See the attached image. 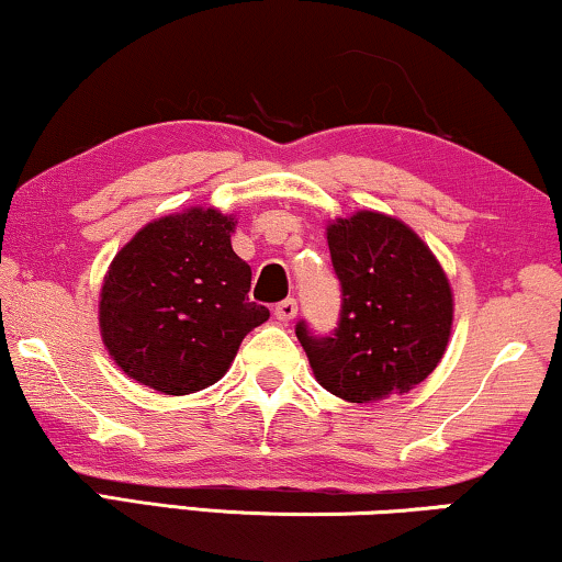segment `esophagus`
Here are the masks:
<instances>
[{
	"instance_id": "esophagus-1",
	"label": "esophagus",
	"mask_w": 562,
	"mask_h": 562,
	"mask_svg": "<svg viewBox=\"0 0 562 562\" xmlns=\"http://www.w3.org/2000/svg\"><path fill=\"white\" fill-rule=\"evenodd\" d=\"M273 314H276V319H281V322H291V319L296 317V302H294V299H283V302L276 304Z\"/></svg>"
}]
</instances>
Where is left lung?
Instances as JSON below:
<instances>
[{
  "instance_id": "left-lung-1",
  "label": "left lung",
  "mask_w": 562,
  "mask_h": 562,
  "mask_svg": "<svg viewBox=\"0 0 562 562\" xmlns=\"http://www.w3.org/2000/svg\"><path fill=\"white\" fill-rule=\"evenodd\" d=\"M342 306L335 333L296 337L329 394L371 404L409 391L435 371L452 329V289L440 260L402 220L360 210L327 225Z\"/></svg>"
}]
</instances>
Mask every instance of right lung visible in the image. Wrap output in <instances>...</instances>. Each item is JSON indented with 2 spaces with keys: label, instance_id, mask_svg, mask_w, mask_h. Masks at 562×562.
Instances as JSON below:
<instances>
[{
  "label": "right lung",
  "instance_id": "right-lung-1",
  "mask_svg": "<svg viewBox=\"0 0 562 562\" xmlns=\"http://www.w3.org/2000/svg\"><path fill=\"white\" fill-rule=\"evenodd\" d=\"M235 217L191 206L153 220L114 256L99 327L114 363L143 386L187 396L217 383L243 337L271 317L248 302L250 266L235 256Z\"/></svg>",
  "mask_w": 562,
  "mask_h": 562
}]
</instances>
